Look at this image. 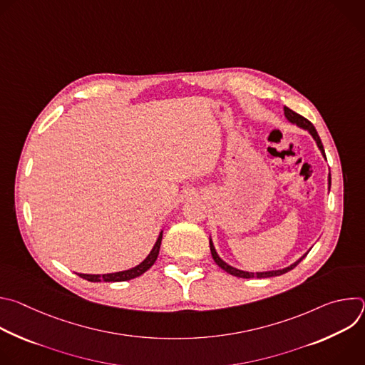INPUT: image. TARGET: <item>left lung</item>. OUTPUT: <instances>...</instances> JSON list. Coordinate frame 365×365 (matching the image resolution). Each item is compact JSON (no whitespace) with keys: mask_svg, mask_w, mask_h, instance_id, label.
<instances>
[{"mask_svg":"<svg viewBox=\"0 0 365 365\" xmlns=\"http://www.w3.org/2000/svg\"><path fill=\"white\" fill-rule=\"evenodd\" d=\"M284 117H286V120L290 123V124H293V125H297L299 128H302V130H306L312 137H314V140H315V143H317V145H318V148L321 150V153H322V155H324V159H327V155H325V150H324V145H322V141H321V138H319V135H318V131L315 130V127H314V124L312 123H309L306 118H303L302 115H299V114H296L294 111H292L290 108H287V107H284ZM328 187H331V173L328 175ZM210 247H211V254H212V258H214V262L224 270V272H227V273H230V274H232V276H235V277H241V279H252V277H257V279H266V277H274V276H280V274H284V273H287V272H290L292 269H294L302 259L306 257V254H303L299 259H296L294 263H292L290 266H287V267H284V269H279V270H269V272H255V273H252V272H244V270H240V269H235V267H232V266H230L228 263H225L224 259L218 255V252H217V250H215V245H214V242H212V238L210 237Z\"/></svg>","mask_w":365,"mask_h":365,"instance_id":"1","label":"left lung"}]
</instances>
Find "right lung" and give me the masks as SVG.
<instances>
[{
  "mask_svg": "<svg viewBox=\"0 0 365 365\" xmlns=\"http://www.w3.org/2000/svg\"><path fill=\"white\" fill-rule=\"evenodd\" d=\"M162 238H163V231H160V234L158 237V241H155V244L151 248L150 254L143 259L140 264H137L135 267H131V269L123 270V272L107 273V274H83V273H78V276L85 279V280H88V282H125V280L135 279V277L141 276L143 273H145L154 264L155 259H158V255H159V251H160Z\"/></svg>",
  "mask_w": 365,
  "mask_h": 365,
  "instance_id": "add662e5",
  "label": "right lung"
}]
</instances>
